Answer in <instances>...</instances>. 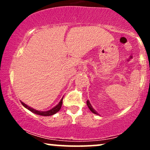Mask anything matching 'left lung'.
Wrapping results in <instances>:
<instances>
[{"instance_id": "1", "label": "left lung", "mask_w": 150, "mask_h": 150, "mask_svg": "<svg viewBox=\"0 0 150 150\" xmlns=\"http://www.w3.org/2000/svg\"><path fill=\"white\" fill-rule=\"evenodd\" d=\"M87 106H88V108H89V110H90V111H92V112L93 113H94V114H97V115H98V113L97 112V111H95V110L94 109V108H92V105H91L90 102H89V100H87Z\"/></svg>"}]
</instances>
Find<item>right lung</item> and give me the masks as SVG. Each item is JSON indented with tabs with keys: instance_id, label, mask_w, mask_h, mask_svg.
<instances>
[{
	"instance_id": "1",
	"label": "right lung",
	"mask_w": 150,
	"mask_h": 150,
	"mask_svg": "<svg viewBox=\"0 0 150 150\" xmlns=\"http://www.w3.org/2000/svg\"><path fill=\"white\" fill-rule=\"evenodd\" d=\"M63 97L62 98L61 100L60 101V102L58 103V104L56 105V106H54L53 108H51V109H50V110H49V111H38V110H36L33 108H31L30 106H27V104H25V103H23L22 101H21V103H22V104L23 105L24 107H25L28 110H30L31 112L35 113V114H37V115H40V116H52V115L55 114V113H56L58 111H60V109H61V108L62 104H63Z\"/></svg>"
}]
</instances>
